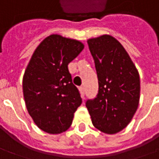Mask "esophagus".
<instances>
[{
    "label": "esophagus",
    "instance_id": "34e87169",
    "mask_svg": "<svg viewBox=\"0 0 159 159\" xmlns=\"http://www.w3.org/2000/svg\"><path fill=\"white\" fill-rule=\"evenodd\" d=\"M79 90L80 93H81V96L84 98V87H80Z\"/></svg>",
    "mask_w": 159,
    "mask_h": 159
}]
</instances>
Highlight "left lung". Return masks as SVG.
<instances>
[{"instance_id":"1","label":"left lung","mask_w":159,"mask_h":159,"mask_svg":"<svg viewBox=\"0 0 159 159\" xmlns=\"http://www.w3.org/2000/svg\"><path fill=\"white\" fill-rule=\"evenodd\" d=\"M98 79V92L86 107L93 126L103 133L124 129L136 112L140 99V76L123 46L111 35L88 39Z\"/></svg>"}]
</instances>
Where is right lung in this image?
I'll return each mask as SVG.
<instances>
[{"label":"right lung","instance_id":"add662e5","mask_svg":"<svg viewBox=\"0 0 159 159\" xmlns=\"http://www.w3.org/2000/svg\"><path fill=\"white\" fill-rule=\"evenodd\" d=\"M84 45L58 34L47 37L35 49L23 77L27 111L39 129L61 134L71 126L82 104L68 65Z\"/></svg>","mask_w":159,"mask_h":159}]
</instances>
